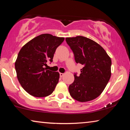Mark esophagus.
Masks as SVG:
<instances>
[{
    "instance_id": "obj_1",
    "label": "esophagus",
    "mask_w": 130,
    "mask_h": 130,
    "mask_svg": "<svg viewBox=\"0 0 130 130\" xmlns=\"http://www.w3.org/2000/svg\"><path fill=\"white\" fill-rule=\"evenodd\" d=\"M64 75V74L63 73H60V76L61 77H62Z\"/></svg>"
}]
</instances>
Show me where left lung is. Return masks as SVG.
Instances as JSON below:
<instances>
[{
    "label": "left lung",
    "mask_w": 130,
    "mask_h": 130,
    "mask_svg": "<svg viewBox=\"0 0 130 130\" xmlns=\"http://www.w3.org/2000/svg\"><path fill=\"white\" fill-rule=\"evenodd\" d=\"M65 39L76 62L84 66L80 76L74 73V80L69 87L70 96L80 102L93 100L104 91L111 77V58L99 44L87 37Z\"/></svg>",
    "instance_id": "left-lung-1"
}]
</instances>
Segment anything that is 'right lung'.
<instances>
[{"label": "right lung", "instance_id": "obj_1", "mask_svg": "<svg viewBox=\"0 0 130 130\" xmlns=\"http://www.w3.org/2000/svg\"><path fill=\"white\" fill-rule=\"evenodd\" d=\"M64 39L43 34L28 42L19 51L15 63L17 78L31 95L43 98L54 91L60 74L47 70L45 67L47 62H52L56 49Z\"/></svg>", "mask_w": 130, "mask_h": 130}]
</instances>
